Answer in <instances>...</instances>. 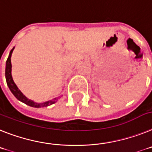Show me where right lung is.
<instances>
[{
    "instance_id": "add662e5",
    "label": "right lung",
    "mask_w": 152,
    "mask_h": 152,
    "mask_svg": "<svg viewBox=\"0 0 152 152\" xmlns=\"http://www.w3.org/2000/svg\"><path fill=\"white\" fill-rule=\"evenodd\" d=\"M14 49V47L10 50L8 58H7V60L6 69H5V77H6L7 84L8 86L9 89L11 91L13 95H14L19 101L25 103L26 105H30V106H32V107L34 108L47 107V106H49L50 105H52V104L55 103V102L58 100L59 97H58V98L53 99L50 100V101L43 102V103H37V102H34L32 100L27 99V97L20 91V89H18V87L17 86V85L15 84L14 80H13L12 75H11V67H12V65H11V55H12Z\"/></svg>"
}]
</instances>
